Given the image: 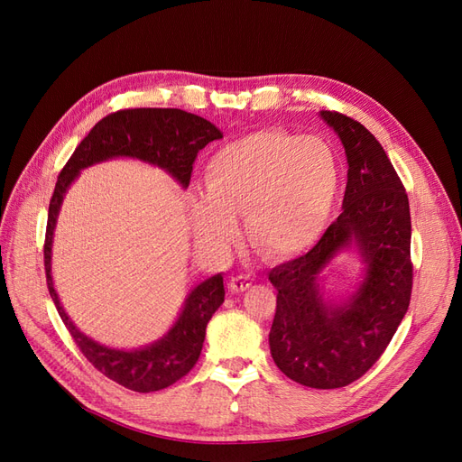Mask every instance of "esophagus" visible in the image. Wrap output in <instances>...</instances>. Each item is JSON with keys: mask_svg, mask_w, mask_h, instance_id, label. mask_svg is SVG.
Wrapping results in <instances>:
<instances>
[{"mask_svg": "<svg viewBox=\"0 0 462 462\" xmlns=\"http://www.w3.org/2000/svg\"><path fill=\"white\" fill-rule=\"evenodd\" d=\"M250 285H253V277L250 275H233L229 279V289L231 292H243L246 291Z\"/></svg>", "mask_w": 462, "mask_h": 462, "instance_id": "34e87169", "label": "esophagus"}]
</instances>
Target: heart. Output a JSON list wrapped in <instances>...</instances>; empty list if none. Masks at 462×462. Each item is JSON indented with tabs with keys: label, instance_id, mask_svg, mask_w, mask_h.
<instances>
[{
	"label": "heart",
	"instance_id": "obj_1",
	"mask_svg": "<svg viewBox=\"0 0 462 462\" xmlns=\"http://www.w3.org/2000/svg\"><path fill=\"white\" fill-rule=\"evenodd\" d=\"M206 197L192 206L199 239L227 246L245 214L250 243L273 260L314 248L333 219L341 194V170L333 148L319 136L263 129L219 146L204 167Z\"/></svg>",
	"mask_w": 462,
	"mask_h": 462
}]
</instances>
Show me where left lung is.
Here are the masks:
<instances>
[{
	"label": "left lung",
	"instance_id": "8db88e82",
	"mask_svg": "<svg viewBox=\"0 0 462 462\" xmlns=\"http://www.w3.org/2000/svg\"><path fill=\"white\" fill-rule=\"evenodd\" d=\"M319 117L346 153L343 212L319 243L270 272L277 309L270 351L292 382L316 389L345 387L383 355L412 291L411 209L397 171L375 136L337 111ZM356 249L365 263L357 289L341 301L323 297L320 282L331 259Z\"/></svg>",
	"mask_w": 462,
	"mask_h": 462
}]
</instances>
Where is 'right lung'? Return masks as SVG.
Segmentation results:
<instances>
[{
	"instance_id": "add662e5",
	"label": "right lung",
	"mask_w": 462,
	"mask_h": 462,
	"mask_svg": "<svg viewBox=\"0 0 462 462\" xmlns=\"http://www.w3.org/2000/svg\"><path fill=\"white\" fill-rule=\"evenodd\" d=\"M223 133L214 123L206 121L183 109L171 107H136L121 109L97 121L88 136H85L73 156L69 158L55 183L53 197L50 200L44 265L46 282L51 300L58 309L65 328L71 333L80 353L87 356L90 365L100 370L109 380L119 385L150 393L173 385L180 377L187 375L200 356L206 326L214 312L226 299L223 275H212L206 282L194 287L185 299L183 309L179 312L175 324L163 337L144 345L141 348H111L90 339L82 333L71 318L63 310L58 292L53 289L51 277V246L53 231L58 223L60 209L65 194L75 183V179L87 167L107 162L114 158H131L156 165L177 183L187 189L190 183L192 163L199 152L212 141L221 138Z\"/></svg>"
}]
</instances>
